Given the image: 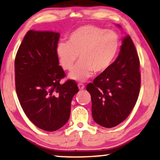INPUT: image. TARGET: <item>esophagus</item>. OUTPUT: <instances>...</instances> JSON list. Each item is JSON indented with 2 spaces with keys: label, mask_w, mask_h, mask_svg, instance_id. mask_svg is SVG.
I'll list each match as a JSON object with an SVG mask.
<instances>
[{
  "label": "esophagus",
  "mask_w": 160,
  "mask_h": 160,
  "mask_svg": "<svg viewBox=\"0 0 160 160\" xmlns=\"http://www.w3.org/2000/svg\"><path fill=\"white\" fill-rule=\"evenodd\" d=\"M78 89H80V90H82V89H84V85L83 84H82V83H79V84H78Z\"/></svg>",
  "instance_id": "obj_1"
}]
</instances>
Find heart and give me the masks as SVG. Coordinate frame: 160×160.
<instances>
[{
    "instance_id": "b5f03b06",
    "label": "heart",
    "mask_w": 160,
    "mask_h": 160,
    "mask_svg": "<svg viewBox=\"0 0 160 160\" xmlns=\"http://www.w3.org/2000/svg\"><path fill=\"white\" fill-rule=\"evenodd\" d=\"M120 47V39L113 30L84 25L60 41L56 47V55L65 71H71L79 55V63L69 74L71 79L84 82L94 73H103L113 65Z\"/></svg>"
}]
</instances>
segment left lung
<instances>
[{
    "instance_id": "1",
    "label": "left lung",
    "mask_w": 160,
    "mask_h": 160,
    "mask_svg": "<svg viewBox=\"0 0 160 160\" xmlns=\"http://www.w3.org/2000/svg\"><path fill=\"white\" fill-rule=\"evenodd\" d=\"M139 69L135 45L130 36H126L113 65L87 86L91 95L92 114L96 123L111 128L128 118L139 95Z\"/></svg>"
}]
</instances>
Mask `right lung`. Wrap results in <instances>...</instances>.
Masks as SVG:
<instances>
[{"label":"right lung","mask_w":160,"mask_h":160,"mask_svg":"<svg viewBox=\"0 0 160 160\" xmlns=\"http://www.w3.org/2000/svg\"><path fill=\"white\" fill-rule=\"evenodd\" d=\"M60 34L30 30L24 37L15 58V85L24 112L36 127L55 131L71 114L72 98L78 92L76 83L60 84L65 72L56 55Z\"/></svg>","instance_id":"right-lung-1"}]
</instances>
